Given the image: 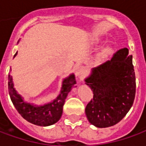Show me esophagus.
<instances>
[{"label":"esophagus","mask_w":146,"mask_h":146,"mask_svg":"<svg viewBox=\"0 0 146 146\" xmlns=\"http://www.w3.org/2000/svg\"><path fill=\"white\" fill-rule=\"evenodd\" d=\"M84 74V69L83 67H77L75 70V75L78 79H81Z\"/></svg>","instance_id":"esophagus-1"}]
</instances>
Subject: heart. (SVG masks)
<instances>
[{
    "instance_id": "heart-1",
    "label": "heart",
    "mask_w": 146,
    "mask_h": 146,
    "mask_svg": "<svg viewBox=\"0 0 146 146\" xmlns=\"http://www.w3.org/2000/svg\"><path fill=\"white\" fill-rule=\"evenodd\" d=\"M112 53V50L109 48H105L104 50H102V52L101 53L98 54V57L96 59V63H102L105 60H106V58H108V56Z\"/></svg>"
}]
</instances>
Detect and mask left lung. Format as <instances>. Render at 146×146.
Masks as SVG:
<instances>
[{"label": "left lung", "mask_w": 146, "mask_h": 146, "mask_svg": "<svg viewBox=\"0 0 146 146\" xmlns=\"http://www.w3.org/2000/svg\"><path fill=\"white\" fill-rule=\"evenodd\" d=\"M85 83L93 90V99L85 112L90 124L106 128L117 124L133 103L136 79L128 48L118 50L113 58L91 70Z\"/></svg>", "instance_id": "left-lung-1"}]
</instances>
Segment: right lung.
<instances>
[{
    "instance_id": "1",
    "label": "right lung",
    "mask_w": 146,
    "mask_h": 146,
    "mask_svg": "<svg viewBox=\"0 0 146 146\" xmlns=\"http://www.w3.org/2000/svg\"><path fill=\"white\" fill-rule=\"evenodd\" d=\"M17 56H14V57ZM76 84L74 74L63 79L60 94L51 102L42 106L25 102L14 87L12 75H9V93L15 108L22 117L29 122L40 126H48L56 123L63 113V106L68 93Z\"/></svg>"
}]
</instances>
